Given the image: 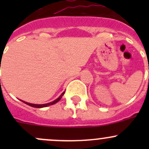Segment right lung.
Here are the masks:
<instances>
[{"mask_svg":"<svg viewBox=\"0 0 149 149\" xmlns=\"http://www.w3.org/2000/svg\"><path fill=\"white\" fill-rule=\"evenodd\" d=\"M65 94V91H63V92L62 94H61V95L60 96V97H58V98L57 99V100H54V101H53V102H49V103H47V104H34L28 103V102H24V101H22V102H23L24 103L26 104L29 105V106L33 107H35V108H42V107H45L49 106V105H52V104H54L57 103V102H58V101H60V100H61V99L62 98L63 96V94Z\"/></svg>","mask_w":149,"mask_h":149,"instance_id":"obj_1","label":"right lung"}]
</instances>
